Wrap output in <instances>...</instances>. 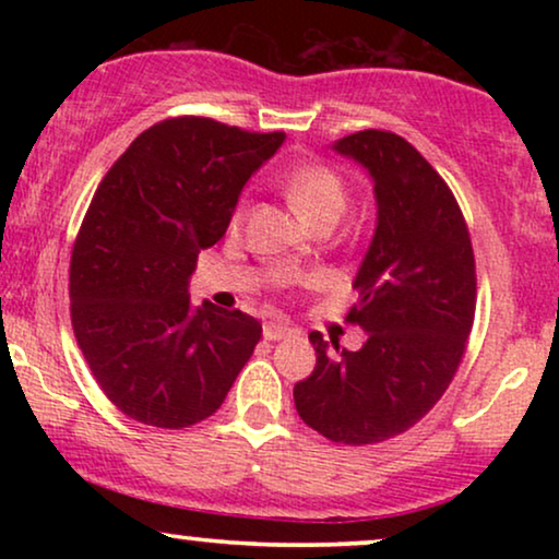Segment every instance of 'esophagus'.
I'll use <instances>...</instances> for the list:
<instances>
[{
    "mask_svg": "<svg viewBox=\"0 0 559 559\" xmlns=\"http://www.w3.org/2000/svg\"><path fill=\"white\" fill-rule=\"evenodd\" d=\"M289 333H293V328L287 323H280V320H270V323H264V341H282L287 338Z\"/></svg>",
    "mask_w": 559,
    "mask_h": 559,
    "instance_id": "obj_1",
    "label": "esophagus"
}]
</instances>
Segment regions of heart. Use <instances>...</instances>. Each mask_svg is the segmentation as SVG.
I'll return each instance as SVG.
<instances>
[{
	"mask_svg": "<svg viewBox=\"0 0 559 559\" xmlns=\"http://www.w3.org/2000/svg\"><path fill=\"white\" fill-rule=\"evenodd\" d=\"M282 188L293 203V209L308 221L310 226L320 224L325 218H341L348 203V188L346 182L333 167L310 163L289 170L282 178ZM247 205L239 203L234 211V224H241Z\"/></svg>",
	"mask_w": 559,
	"mask_h": 559,
	"instance_id": "obj_1",
	"label": "heart"
}]
</instances>
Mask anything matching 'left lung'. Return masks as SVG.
Instances as JSON below:
<instances>
[{
	"label": "left lung",
	"mask_w": 559,
	"mask_h": 559,
	"mask_svg": "<svg viewBox=\"0 0 559 559\" xmlns=\"http://www.w3.org/2000/svg\"><path fill=\"white\" fill-rule=\"evenodd\" d=\"M333 150L369 170L379 205L346 316L366 343L331 348L312 331L316 369L293 394L323 438L373 445L417 425L453 381L476 316V259L453 190L404 136L364 129Z\"/></svg>",
	"instance_id": "left-lung-1"
}]
</instances>
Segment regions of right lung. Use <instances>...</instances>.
I'll return each instance as SVG.
<instances>
[{
	"label": "right lung",
	"mask_w": 559,
	"mask_h": 559,
	"mask_svg": "<svg viewBox=\"0 0 559 559\" xmlns=\"http://www.w3.org/2000/svg\"><path fill=\"white\" fill-rule=\"evenodd\" d=\"M282 142L285 132L173 117L98 182L71 254V323L96 384L136 423L182 430L211 417L254 354L259 320L193 308L188 280Z\"/></svg>",
	"instance_id": "obj_1"
}]
</instances>
